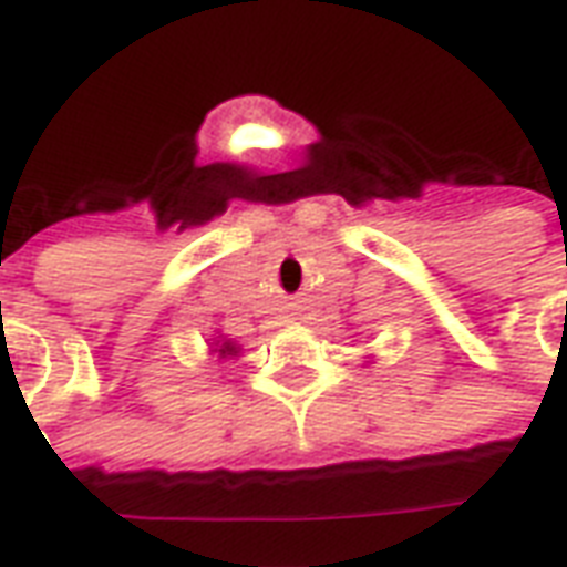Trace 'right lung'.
Instances as JSON below:
<instances>
[{
    "mask_svg": "<svg viewBox=\"0 0 567 567\" xmlns=\"http://www.w3.org/2000/svg\"><path fill=\"white\" fill-rule=\"evenodd\" d=\"M216 353H219V357H237V348L231 341H223V344L216 348Z\"/></svg>",
    "mask_w": 567,
    "mask_h": 567,
    "instance_id": "obj_1",
    "label": "right lung"
}]
</instances>
